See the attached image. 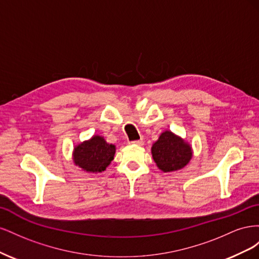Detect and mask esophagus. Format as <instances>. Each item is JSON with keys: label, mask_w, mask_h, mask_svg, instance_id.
<instances>
[{"label": "esophagus", "mask_w": 259, "mask_h": 259, "mask_svg": "<svg viewBox=\"0 0 259 259\" xmlns=\"http://www.w3.org/2000/svg\"><path fill=\"white\" fill-rule=\"evenodd\" d=\"M130 144L132 145H136V146H143L144 145V140L143 139H138V140H133Z\"/></svg>", "instance_id": "1"}]
</instances>
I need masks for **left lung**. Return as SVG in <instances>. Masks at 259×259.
<instances>
[{"instance_id": "left-lung-1", "label": "left lung", "mask_w": 259, "mask_h": 259, "mask_svg": "<svg viewBox=\"0 0 259 259\" xmlns=\"http://www.w3.org/2000/svg\"><path fill=\"white\" fill-rule=\"evenodd\" d=\"M153 160L163 171L183 168L192 156L191 147L171 132H164L151 148Z\"/></svg>"}]
</instances>
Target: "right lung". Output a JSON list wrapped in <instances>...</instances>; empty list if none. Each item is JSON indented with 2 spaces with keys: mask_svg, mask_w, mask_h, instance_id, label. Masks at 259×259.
<instances>
[{
  "mask_svg": "<svg viewBox=\"0 0 259 259\" xmlns=\"http://www.w3.org/2000/svg\"><path fill=\"white\" fill-rule=\"evenodd\" d=\"M115 153V147L109 145L104 137L94 136L89 142L76 146L73 151V160L86 171H103L111 163Z\"/></svg>",
  "mask_w": 259,
  "mask_h": 259,
  "instance_id": "obj_1",
  "label": "right lung"
}]
</instances>
